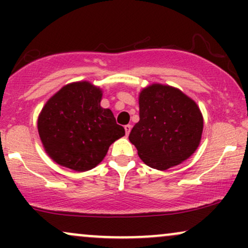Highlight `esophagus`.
Wrapping results in <instances>:
<instances>
[{
    "instance_id": "1",
    "label": "esophagus",
    "mask_w": 248,
    "mask_h": 248,
    "mask_svg": "<svg viewBox=\"0 0 248 248\" xmlns=\"http://www.w3.org/2000/svg\"><path fill=\"white\" fill-rule=\"evenodd\" d=\"M126 130H127V128H126Z\"/></svg>"
}]
</instances>
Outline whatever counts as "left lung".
I'll return each instance as SVG.
<instances>
[{"mask_svg": "<svg viewBox=\"0 0 248 248\" xmlns=\"http://www.w3.org/2000/svg\"><path fill=\"white\" fill-rule=\"evenodd\" d=\"M102 91L88 81L62 87L39 113L37 128L56 163L82 172L104 160L110 144L124 136L112 110L101 107Z\"/></svg>", "mask_w": 248, "mask_h": 248, "instance_id": "left-lung-1", "label": "left lung"}]
</instances>
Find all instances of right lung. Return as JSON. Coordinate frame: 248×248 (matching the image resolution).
I'll return each instance as SVG.
<instances>
[{"label":"right lung","mask_w":248,"mask_h":248,"mask_svg":"<svg viewBox=\"0 0 248 248\" xmlns=\"http://www.w3.org/2000/svg\"><path fill=\"white\" fill-rule=\"evenodd\" d=\"M140 121L129 141L148 167L167 170L196 152L203 133V115L192 99L183 93L152 85L139 96Z\"/></svg>","instance_id":"add662e5"}]
</instances>
